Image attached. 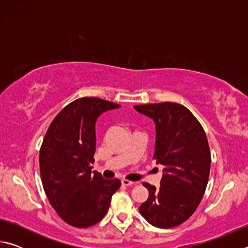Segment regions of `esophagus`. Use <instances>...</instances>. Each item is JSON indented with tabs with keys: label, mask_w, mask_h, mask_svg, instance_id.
<instances>
[{
	"label": "esophagus",
	"mask_w": 248,
	"mask_h": 248,
	"mask_svg": "<svg viewBox=\"0 0 248 248\" xmlns=\"http://www.w3.org/2000/svg\"><path fill=\"white\" fill-rule=\"evenodd\" d=\"M121 184H123V186H131V185H133V182L128 179H123L121 180Z\"/></svg>",
	"instance_id": "1"
}]
</instances>
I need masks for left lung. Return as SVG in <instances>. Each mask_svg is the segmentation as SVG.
Wrapping results in <instances>:
<instances>
[{"label": "left lung", "instance_id": "1", "mask_svg": "<svg viewBox=\"0 0 248 248\" xmlns=\"http://www.w3.org/2000/svg\"><path fill=\"white\" fill-rule=\"evenodd\" d=\"M134 109L154 120L153 159L164 167L161 187L143 183L149 198L139 211L156 228H174L189 219L204 195L211 165L207 136L189 109L180 104H146Z\"/></svg>", "mask_w": 248, "mask_h": 248}]
</instances>
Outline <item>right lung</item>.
Here are the masks:
<instances>
[{
    "instance_id": "add662e5",
    "label": "right lung",
    "mask_w": 248,
    "mask_h": 248,
    "mask_svg": "<svg viewBox=\"0 0 248 248\" xmlns=\"http://www.w3.org/2000/svg\"><path fill=\"white\" fill-rule=\"evenodd\" d=\"M118 107L97 97L78 98L59 112L44 138L39 152L44 190L59 217L75 228L98 223L121 185L119 179L92 171L96 119Z\"/></svg>"
}]
</instances>
